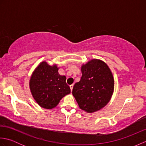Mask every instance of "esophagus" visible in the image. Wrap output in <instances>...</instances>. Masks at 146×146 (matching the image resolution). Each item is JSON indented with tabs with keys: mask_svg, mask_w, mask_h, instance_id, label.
Segmentation results:
<instances>
[{
	"mask_svg": "<svg viewBox=\"0 0 146 146\" xmlns=\"http://www.w3.org/2000/svg\"><path fill=\"white\" fill-rule=\"evenodd\" d=\"M70 89H71V91L72 92V90H73V85H71L70 86Z\"/></svg>",
	"mask_w": 146,
	"mask_h": 146,
	"instance_id": "esophagus-1",
	"label": "esophagus"
}]
</instances>
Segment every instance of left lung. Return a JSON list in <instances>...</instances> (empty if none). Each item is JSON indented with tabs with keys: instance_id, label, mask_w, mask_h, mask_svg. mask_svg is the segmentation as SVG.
<instances>
[{
	"instance_id": "1",
	"label": "left lung",
	"mask_w": 146,
	"mask_h": 146,
	"mask_svg": "<svg viewBox=\"0 0 146 146\" xmlns=\"http://www.w3.org/2000/svg\"><path fill=\"white\" fill-rule=\"evenodd\" d=\"M82 76L73 86L72 94L80 109L94 113L105 107L114 90V78L108 65L92 59L81 66Z\"/></svg>"
}]
</instances>
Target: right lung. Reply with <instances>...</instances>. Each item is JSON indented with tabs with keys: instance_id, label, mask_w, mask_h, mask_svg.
Returning a JSON list of instances; mask_svg holds the SVG:
<instances>
[{
	"instance_id": "add662e5",
	"label": "right lung",
	"mask_w": 146,
	"mask_h": 146,
	"mask_svg": "<svg viewBox=\"0 0 146 146\" xmlns=\"http://www.w3.org/2000/svg\"><path fill=\"white\" fill-rule=\"evenodd\" d=\"M58 70L56 64L50 66L46 61H42L30 78L32 96L40 107L46 109L56 107L61 99L71 92L66 83V76L60 75Z\"/></svg>"
}]
</instances>
